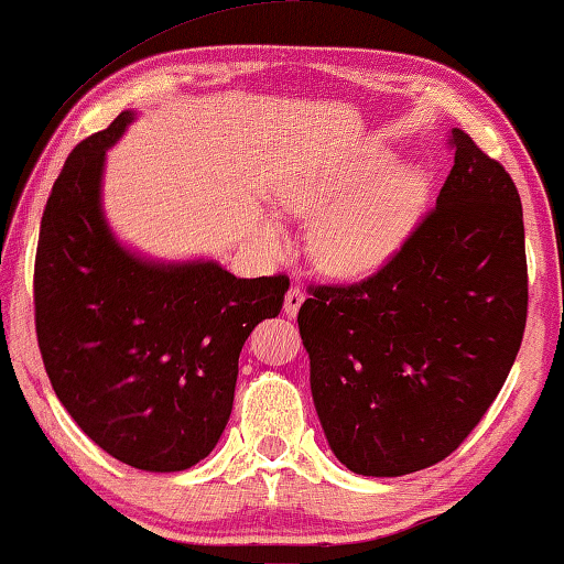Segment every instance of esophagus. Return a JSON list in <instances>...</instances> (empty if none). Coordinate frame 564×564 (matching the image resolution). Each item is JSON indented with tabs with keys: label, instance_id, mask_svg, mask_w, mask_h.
I'll return each mask as SVG.
<instances>
[{
	"label": "esophagus",
	"instance_id": "obj_1",
	"mask_svg": "<svg viewBox=\"0 0 564 564\" xmlns=\"http://www.w3.org/2000/svg\"><path fill=\"white\" fill-rule=\"evenodd\" d=\"M303 301H305V295H303L301 289H291L289 293H285V299H283V313H285V316H289V318L299 316Z\"/></svg>",
	"mask_w": 564,
	"mask_h": 564
}]
</instances>
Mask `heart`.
<instances>
[{
    "instance_id": "heart-1",
    "label": "heart",
    "mask_w": 564,
    "mask_h": 564,
    "mask_svg": "<svg viewBox=\"0 0 564 564\" xmlns=\"http://www.w3.org/2000/svg\"><path fill=\"white\" fill-rule=\"evenodd\" d=\"M388 161V154H376L281 188L285 212L313 218L308 251L323 273L368 279L413 231L427 198V174L423 166L408 164L383 175ZM261 238L271 251L285 246L283 231L271 221L261 226Z\"/></svg>"
}]
</instances>
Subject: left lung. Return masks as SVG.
I'll return each instance as SVG.
<instances>
[{
    "label": "left lung",
    "instance_id": "1",
    "mask_svg": "<svg viewBox=\"0 0 564 564\" xmlns=\"http://www.w3.org/2000/svg\"><path fill=\"white\" fill-rule=\"evenodd\" d=\"M435 208L368 281L318 285L299 311L333 455L400 477L460 445L508 378L528 318L522 204L465 131Z\"/></svg>",
    "mask_w": 564,
    "mask_h": 564
}]
</instances>
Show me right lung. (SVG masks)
Instances as JSON below:
<instances>
[{"label": "right lung", "instance_id": "right-lung-1", "mask_svg": "<svg viewBox=\"0 0 564 564\" xmlns=\"http://www.w3.org/2000/svg\"><path fill=\"white\" fill-rule=\"evenodd\" d=\"M133 119L121 111L82 141L54 181L34 265L36 338L56 398L104 453L178 473L216 447L243 343L279 316L289 279H236L214 259L159 261L119 241L104 166Z\"/></svg>", "mask_w": 564, "mask_h": 564}]
</instances>
